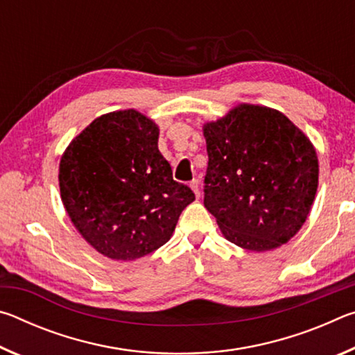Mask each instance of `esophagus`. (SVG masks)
<instances>
[{
    "label": "esophagus",
    "instance_id": "esophagus-1",
    "mask_svg": "<svg viewBox=\"0 0 355 355\" xmlns=\"http://www.w3.org/2000/svg\"><path fill=\"white\" fill-rule=\"evenodd\" d=\"M189 186H191V189L194 191L196 197H200V184H199V180H192Z\"/></svg>",
    "mask_w": 355,
    "mask_h": 355
}]
</instances>
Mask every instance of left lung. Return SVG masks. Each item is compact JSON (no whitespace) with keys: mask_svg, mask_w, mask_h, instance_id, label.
Listing matches in <instances>:
<instances>
[{"mask_svg":"<svg viewBox=\"0 0 355 355\" xmlns=\"http://www.w3.org/2000/svg\"><path fill=\"white\" fill-rule=\"evenodd\" d=\"M203 203L222 235L254 252L290 241L318 189L320 166L309 137L280 111L249 103L203 125Z\"/></svg>","mask_w":355,"mask_h":355,"instance_id":"obj_1","label":"left lung"}]
</instances>
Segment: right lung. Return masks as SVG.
<instances>
[{
    "label": "right lung",
    "mask_w": 355,
    "mask_h": 355,
    "mask_svg": "<svg viewBox=\"0 0 355 355\" xmlns=\"http://www.w3.org/2000/svg\"><path fill=\"white\" fill-rule=\"evenodd\" d=\"M159 128L136 110L103 114L69 144L59 189L69 218L111 260H136L169 241L196 199L172 178L158 150Z\"/></svg>",
    "instance_id": "right-lung-1"
}]
</instances>
